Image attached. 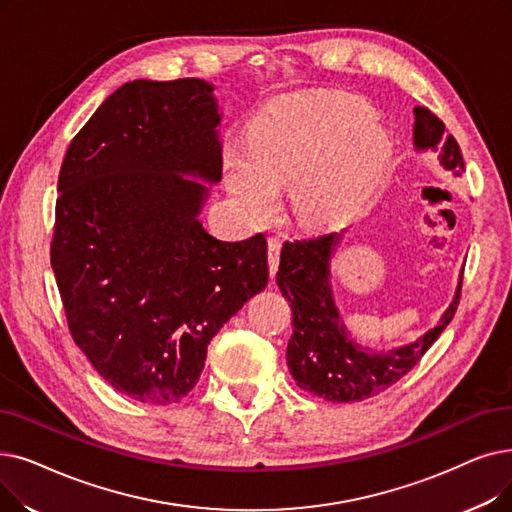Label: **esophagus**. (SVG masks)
Wrapping results in <instances>:
<instances>
[{
	"label": "esophagus",
	"mask_w": 512,
	"mask_h": 512,
	"mask_svg": "<svg viewBox=\"0 0 512 512\" xmlns=\"http://www.w3.org/2000/svg\"><path fill=\"white\" fill-rule=\"evenodd\" d=\"M268 263H270V276L274 278L278 272V263H280V240L278 238L268 240Z\"/></svg>",
	"instance_id": "34e87169"
}]
</instances>
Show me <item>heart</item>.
Masks as SVG:
<instances>
[{
  "mask_svg": "<svg viewBox=\"0 0 512 512\" xmlns=\"http://www.w3.org/2000/svg\"><path fill=\"white\" fill-rule=\"evenodd\" d=\"M387 154L383 129L355 98L311 94L286 102L228 157V184L255 224L276 211L291 188V207L305 224H326L372 190Z\"/></svg>",
  "mask_w": 512,
  "mask_h": 512,
  "instance_id": "heart-1",
  "label": "heart"
}]
</instances>
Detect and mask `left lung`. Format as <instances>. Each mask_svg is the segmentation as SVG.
Listing matches in <instances>:
<instances>
[{
    "instance_id": "obj_1",
    "label": "left lung",
    "mask_w": 512,
    "mask_h": 512,
    "mask_svg": "<svg viewBox=\"0 0 512 512\" xmlns=\"http://www.w3.org/2000/svg\"><path fill=\"white\" fill-rule=\"evenodd\" d=\"M414 148L437 152L439 163L460 175L464 163L454 136L429 108H414ZM341 234H320L284 242L276 284L293 309V335L286 347V364L295 383L328 402H362L379 395L406 376L446 328L460 301L456 295L439 322L414 343L372 351L355 343L341 318L330 288V259Z\"/></svg>"
}]
</instances>
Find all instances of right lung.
Returning <instances> with one entry per match:
<instances>
[{
	"mask_svg": "<svg viewBox=\"0 0 512 512\" xmlns=\"http://www.w3.org/2000/svg\"><path fill=\"white\" fill-rule=\"evenodd\" d=\"M213 90L121 85L58 175L50 259L73 341L108 385L157 406L194 389L211 339L270 276L263 234L226 242L198 219L203 182L221 180Z\"/></svg>",
	"mask_w": 512,
	"mask_h": 512,
	"instance_id": "right-lung-1",
	"label": "right lung"
}]
</instances>
